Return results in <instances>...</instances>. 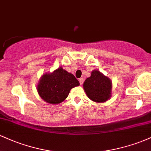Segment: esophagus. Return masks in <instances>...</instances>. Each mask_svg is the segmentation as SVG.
I'll use <instances>...</instances> for the list:
<instances>
[{"label":"esophagus","instance_id":"esophagus-1","mask_svg":"<svg viewBox=\"0 0 151 151\" xmlns=\"http://www.w3.org/2000/svg\"><path fill=\"white\" fill-rule=\"evenodd\" d=\"M79 84H80L81 85H82L83 82H84V79H83V78H80V79H79Z\"/></svg>","mask_w":151,"mask_h":151}]
</instances>
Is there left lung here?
Instances as JSON below:
<instances>
[{"label":"left lung","mask_w":151,"mask_h":151,"mask_svg":"<svg viewBox=\"0 0 151 151\" xmlns=\"http://www.w3.org/2000/svg\"><path fill=\"white\" fill-rule=\"evenodd\" d=\"M83 86L88 97L95 102H104L111 97V81L98 70L92 71Z\"/></svg>","instance_id":"1"}]
</instances>
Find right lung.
<instances>
[{"mask_svg": "<svg viewBox=\"0 0 151 151\" xmlns=\"http://www.w3.org/2000/svg\"><path fill=\"white\" fill-rule=\"evenodd\" d=\"M79 85V81L73 74L60 67L52 73L43 74L37 91L45 101L58 104L67 97L71 89Z\"/></svg>", "mask_w": 151, "mask_h": 151, "instance_id": "1", "label": "right lung"}]
</instances>
